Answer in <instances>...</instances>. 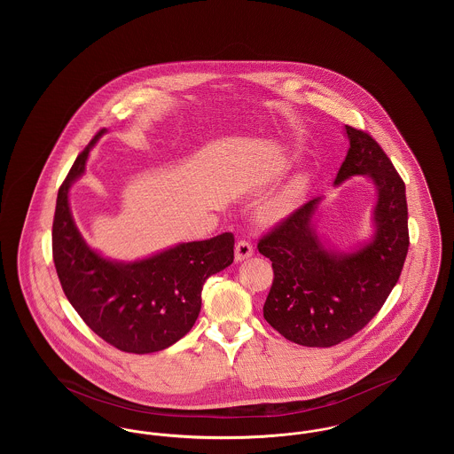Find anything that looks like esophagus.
<instances>
[{"mask_svg":"<svg viewBox=\"0 0 454 454\" xmlns=\"http://www.w3.org/2000/svg\"><path fill=\"white\" fill-rule=\"evenodd\" d=\"M254 255V247L250 241L239 239L235 247V259L237 262H243V260L250 259Z\"/></svg>","mask_w":454,"mask_h":454,"instance_id":"esophagus-1","label":"esophagus"}]
</instances>
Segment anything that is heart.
Instances as JSON below:
<instances>
[{
  "label": "heart",
  "instance_id": "b5f03b06",
  "mask_svg": "<svg viewBox=\"0 0 454 454\" xmlns=\"http://www.w3.org/2000/svg\"><path fill=\"white\" fill-rule=\"evenodd\" d=\"M309 173L300 172L293 175L281 189L263 204L262 216L270 223L291 216L301 206L304 197L309 191Z\"/></svg>",
  "mask_w": 454,
  "mask_h": 454
}]
</instances>
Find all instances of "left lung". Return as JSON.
I'll return each mask as SVG.
<instances>
[{"instance_id": "obj_1", "label": "left lung", "mask_w": 454, "mask_h": 454, "mask_svg": "<svg viewBox=\"0 0 454 454\" xmlns=\"http://www.w3.org/2000/svg\"><path fill=\"white\" fill-rule=\"evenodd\" d=\"M348 152L333 185L364 175L374 189L372 235L350 252L335 250L317 231L324 197H315L259 241L274 282L263 318L287 340L332 347L366 326L398 282L409 252L405 184L364 130L344 128Z\"/></svg>"}]
</instances>
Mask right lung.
<instances>
[{
  "label": "right lung",
  "instance_id": "right-lung-1",
  "mask_svg": "<svg viewBox=\"0 0 454 454\" xmlns=\"http://www.w3.org/2000/svg\"><path fill=\"white\" fill-rule=\"evenodd\" d=\"M107 132L102 129L78 154L56 200L52 255L67 301L110 346L150 354L172 346L200 311L207 278L233 263L235 238L178 243L145 259H108L80 233L69 207V189L83 176L88 154Z\"/></svg>",
  "mask_w": 454,
  "mask_h": 454
}]
</instances>
